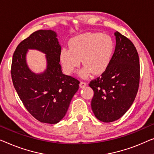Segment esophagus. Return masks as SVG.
Listing matches in <instances>:
<instances>
[{
  "instance_id": "34e87169",
  "label": "esophagus",
  "mask_w": 154,
  "mask_h": 154,
  "mask_svg": "<svg viewBox=\"0 0 154 154\" xmlns=\"http://www.w3.org/2000/svg\"><path fill=\"white\" fill-rule=\"evenodd\" d=\"M87 85V84L86 83V82H80V84H79V86H80V88H84V87H86V86Z\"/></svg>"
}]
</instances>
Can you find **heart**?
<instances>
[{
	"mask_svg": "<svg viewBox=\"0 0 154 154\" xmlns=\"http://www.w3.org/2000/svg\"><path fill=\"white\" fill-rule=\"evenodd\" d=\"M70 48H63L60 53V61L65 72H74L80 66L81 59L85 66L82 76L88 77L93 72L100 75L111 63L115 51V43L107 34L87 32L71 38Z\"/></svg>",
	"mask_w": 154,
	"mask_h": 154,
	"instance_id": "1",
	"label": "heart"
}]
</instances>
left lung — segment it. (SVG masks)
Wrapping results in <instances>:
<instances>
[{"label":"left lung","instance_id":"obj_1","mask_svg":"<svg viewBox=\"0 0 154 154\" xmlns=\"http://www.w3.org/2000/svg\"><path fill=\"white\" fill-rule=\"evenodd\" d=\"M116 49L111 63L89 86L94 95L91 108L103 122L120 118L131 106L138 91L140 60L135 45L118 32H115Z\"/></svg>","mask_w":154,"mask_h":154}]
</instances>
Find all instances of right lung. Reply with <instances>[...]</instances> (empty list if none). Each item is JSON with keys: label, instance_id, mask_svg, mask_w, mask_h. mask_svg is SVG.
Returning <instances> with one entry per match:
<instances>
[{"label": "right lung", "instance_id": "add662e5", "mask_svg": "<svg viewBox=\"0 0 154 154\" xmlns=\"http://www.w3.org/2000/svg\"><path fill=\"white\" fill-rule=\"evenodd\" d=\"M28 49L47 54V68L43 73L36 74L29 70L26 63ZM61 50L56 32L40 29L22 41L13 54L14 86L26 109L41 122L56 124L62 120L79 89V80L61 71Z\"/></svg>", "mask_w": 154, "mask_h": 154}]
</instances>
